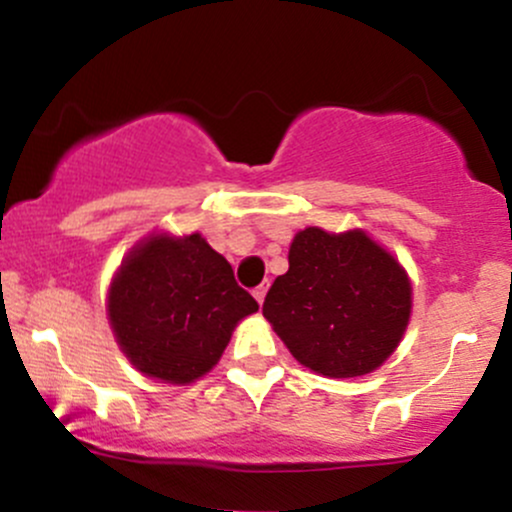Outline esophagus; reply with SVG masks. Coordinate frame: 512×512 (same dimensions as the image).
<instances>
[{
	"label": "esophagus",
	"mask_w": 512,
	"mask_h": 512,
	"mask_svg": "<svg viewBox=\"0 0 512 512\" xmlns=\"http://www.w3.org/2000/svg\"><path fill=\"white\" fill-rule=\"evenodd\" d=\"M267 289H269V281H262V284L257 286L255 291H252V296H255V301L260 303V305L264 303V296H267Z\"/></svg>",
	"instance_id": "esophagus-1"
}]
</instances>
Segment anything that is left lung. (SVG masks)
<instances>
[{
    "label": "left lung",
    "mask_w": 512,
    "mask_h": 512,
    "mask_svg": "<svg viewBox=\"0 0 512 512\" xmlns=\"http://www.w3.org/2000/svg\"><path fill=\"white\" fill-rule=\"evenodd\" d=\"M262 315L301 366L358 378L383 366L402 342L411 281L361 228L308 226L293 236L289 272L274 279Z\"/></svg>",
    "instance_id": "1"
}]
</instances>
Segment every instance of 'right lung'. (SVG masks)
I'll use <instances>...</instances> for the list:
<instances>
[{"mask_svg":"<svg viewBox=\"0 0 512 512\" xmlns=\"http://www.w3.org/2000/svg\"><path fill=\"white\" fill-rule=\"evenodd\" d=\"M257 308L202 233H154L134 245L110 281L105 303L129 363L170 385L207 375L238 322Z\"/></svg>","mask_w":512,"mask_h":512,"instance_id":"obj_1","label":"right lung"}]
</instances>
